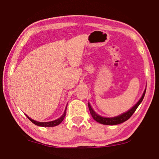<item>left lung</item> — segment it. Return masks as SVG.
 <instances>
[{"mask_svg":"<svg viewBox=\"0 0 159 159\" xmlns=\"http://www.w3.org/2000/svg\"><path fill=\"white\" fill-rule=\"evenodd\" d=\"M146 89H145V91H144V92H143V94L142 97L140 98V99L139 100V101H138V102L137 103V104H136L135 106L133 107V108L129 109V111H126V112L122 114L121 115L117 116V117H111V118L101 117V116L98 115L96 113L95 111L93 110V109L91 108L90 104H89V103L88 105H89V111H90L91 115V116H92V117L93 118V119H94L96 121L98 122H99V123H101V124H103V125H118V124L122 123V122L127 121V120H128L129 118L131 116L133 115V113L135 112L136 109H137L138 107L139 106L140 103L142 102L145 93H146Z\"/></svg>","mask_w":159,"mask_h":159,"instance_id":"8db88e82","label":"left lung"}]
</instances>
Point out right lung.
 <instances>
[{"mask_svg":"<svg viewBox=\"0 0 159 159\" xmlns=\"http://www.w3.org/2000/svg\"><path fill=\"white\" fill-rule=\"evenodd\" d=\"M66 110H65V111H64L63 115H62L60 118H58L57 120H54V121L47 122H37V121H35V120H34L31 119V118L29 117L27 115H26V117H28V119L30 120L31 122H33V123H34L36 125H38V126H41V127H54V126H56V125H58L59 124L61 123V122H62V120H64L65 117H66Z\"/></svg>","mask_w":159,"mask_h":159,"instance_id":"right-lung-1","label":"right lung"}]
</instances>
